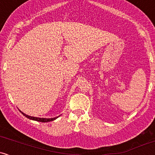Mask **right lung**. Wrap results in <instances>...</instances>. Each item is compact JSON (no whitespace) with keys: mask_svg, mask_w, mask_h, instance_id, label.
<instances>
[{"mask_svg":"<svg viewBox=\"0 0 155 155\" xmlns=\"http://www.w3.org/2000/svg\"><path fill=\"white\" fill-rule=\"evenodd\" d=\"M19 111L24 115L25 117H26L27 118L30 119V120H35V121H38V122H51V121H54V120H56L57 118H58V117H54V118H40V117H31L29 116V115H27L25 113H23L22 111H21L19 109ZM60 117V116H59Z\"/></svg>","mask_w":155,"mask_h":155,"instance_id":"obj_1","label":"right lung"}]
</instances>
